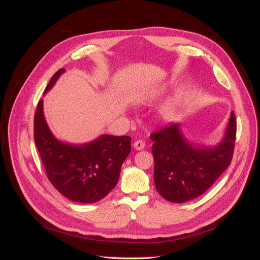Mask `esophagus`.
I'll list each match as a JSON object with an SVG mask.
<instances>
[{
  "instance_id": "esophagus-1",
  "label": "esophagus",
  "mask_w": 260,
  "mask_h": 260,
  "mask_svg": "<svg viewBox=\"0 0 260 260\" xmlns=\"http://www.w3.org/2000/svg\"><path fill=\"white\" fill-rule=\"evenodd\" d=\"M145 146V143L142 141V140H137L134 142V147L135 149H137V151H141V149H143Z\"/></svg>"
}]
</instances>
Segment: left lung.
Listing matches in <instances>:
<instances>
[{
    "instance_id": "left-lung-1",
    "label": "left lung",
    "mask_w": 260,
    "mask_h": 260,
    "mask_svg": "<svg viewBox=\"0 0 260 260\" xmlns=\"http://www.w3.org/2000/svg\"><path fill=\"white\" fill-rule=\"evenodd\" d=\"M236 128L235 114L232 112L224 138L214 147L188 142L180 124H172L152 134L154 182L158 193L175 203L202 195L231 165Z\"/></svg>"
}]
</instances>
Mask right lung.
<instances>
[{
    "mask_svg": "<svg viewBox=\"0 0 260 260\" xmlns=\"http://www.w3.org/2000/svg\"><path fill=\"white\" fill-rule=\"evenodd\" d=\"M65 72L54 74L44 93ZM34 136L48 180L66 198L80 203H93L116 186L122 163L131 153L129 136L102 135L95 140L75 145L59 141L51 134L40 100L35 114Z\"/></svg>",
    "mask_w": 260,
    "mask_h": 260,
    "instance_id": "add662e5",
    "label": "right lung"
}]
</instances>
